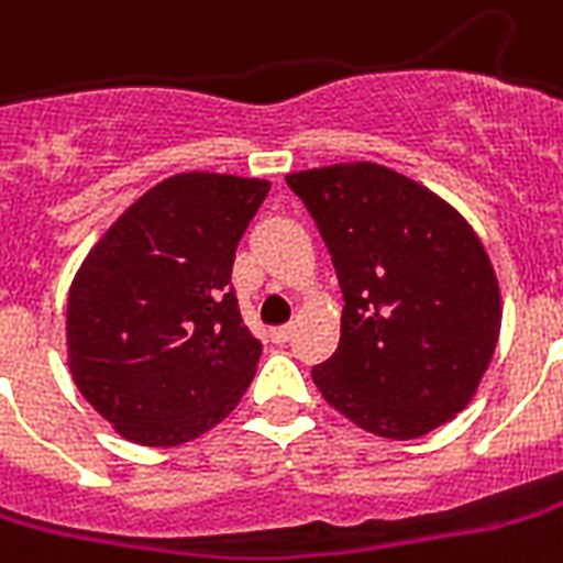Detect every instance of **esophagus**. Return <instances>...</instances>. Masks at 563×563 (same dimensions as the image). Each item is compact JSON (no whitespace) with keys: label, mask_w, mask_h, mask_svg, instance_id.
I'll list each match as a JSON object with an SVG mask.
<instances>
[{"label":"esophagus","mask_w":563,"mask_h":563,"mask_svg":"<svg viewBox=\"0 0 563 563\" xmlns=\"http://www.w3.org/2000/svg\"><path fill=\"white\" fill-rule=\"evenodd\" d=\"M291 333H295V328H291V324H283V328L272 330V339L277 342V345H283V342H289Z\"/></svg>","instance_id":"34e87169"}]
</instances>
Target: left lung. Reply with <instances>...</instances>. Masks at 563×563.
<instances>
[{
	"mask_svg": "<svg viewBox=\"0 0 563 563\" xmlns=\"http://www.w3.org/2000/svg\"><path fill=\"white\" fill-rule=\"evenodd\" d=\"M328 244L342 336L312 368L330 407L368 434L416 440L470 405L499 342L501 295L466 218L375 162L286 177Z\"/></svg>",
	"mask_w": 563,
	"mask_h": 563,
	"instance_id": "1",
	"label": "left lung"
}]
</instances>
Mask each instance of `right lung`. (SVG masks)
I'll return each instance as SVG.
<instances>
[{
	"label": "right lung",
	"instance_id": "1",
	"mask_svg": "<svg viewBox=\"0 0 563 563\" xmlns=\"http://www.w3.org/2000/svg\"><path fill=\"white\" fill-rule=\"evenodd\" d=\"M272 183L177 174L141 195L73 277L67 366L120 437L179 445L230 416L263 345L230 286Z\"/></svg>",
	"mask_w": 563,
	"mask_h": 563
}]
</instances>
